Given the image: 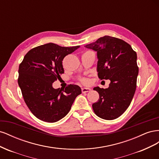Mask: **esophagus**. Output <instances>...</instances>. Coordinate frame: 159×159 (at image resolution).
<instances>
[{
  "instance_id": "esophagus-1",
  "label": "esophagus",
  "mask_w": 159,
  "mask_h": 159,
  "mask_svg": "<svg viewBox=\"0 0 159 159\" xmlns=\"http://www.w3.org/2000/svg\"><path fill=\"white\" fill-rule=\"evenodd\" d=\"M91 89L89 88H84L81 89V91H82L83 93H87V92H89V91H90Z\"/></svg>"
}]
</instances>
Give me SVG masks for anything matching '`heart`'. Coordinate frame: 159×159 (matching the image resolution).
<instances>
[{
	"label": "heart",
	"mask_w": 159,
	"mask_h": 159,
	"mask_svg": "<svg viewBox=\"0 0 159 159\" xmlns=\"http://www.w3.org/2000/svg\"><path fill=\"white\" fill-rule=\"evenodd\" d=\"M81 81V82H82L84 84H87L89 82V81H88V79H82Z\"/></svg>",
	"instance_id": "b5f03b06"
}]
</instances>
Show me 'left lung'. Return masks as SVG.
Returning <instances> with one entry per match:
<instances>
[{"instance_id":"8db88e82","label":"left lung","mask_w":159,"mask_h":159,"mask_svg":"<svg viewBox=\"0 0 159 159\" xmlns=\"http://www.w3.org/2000/svg\"><path fill=\"white\" fill-rule=\"evenodd\" d=\"M85 47L97 52L99 78L111 81L107 89L93 88L99 99L92 105L93 109L100 118L116 119L129 107L135 92L139 74L137 53L126 42L109 36Z\"/></svg>"}]
</instances>
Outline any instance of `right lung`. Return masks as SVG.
I'll return each instance as SVG.
<instances>
[{
  "label": "right lung",
  "instance_id": "add662e5",
  "mask_svg": "<svg viewBox=\"0 0 159 159\" xmlns=\"http://www.w3.org/2000/svg\"><path fill=\"white\" fill-rule=\"evenodd\" d=\"M80 46L62 47L48 43L34 48L19 66L18 83L25 102L34 115L42 121L54 123L68 113L75 98L81 93L78 85L54 89V83L64 74V57Z\"/></svg>",
  "mask_w": 159,
  "mask_h": 159
}]
</instances>
